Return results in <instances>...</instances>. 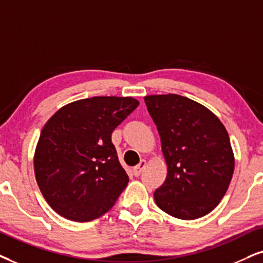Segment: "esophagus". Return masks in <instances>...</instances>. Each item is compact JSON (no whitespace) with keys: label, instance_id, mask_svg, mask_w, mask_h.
<instances>
[{"label":"esophagus","instance_id":"34e87169","mask_svg":"<svg viewBox=\"0 0 263 263\" xmlns=\"http://www.w3.org/2000/svg\"><path fill=\"white\" fill-rule=\"evenodd\" d=\"M145 165H147V161H145V160H141V162H139L138 165L135 166V167H134V175L136 176V177H138V176L142 174V171L144 170Z\"/></svg>","mask_w":263,"mask_h":263}]
</instances>
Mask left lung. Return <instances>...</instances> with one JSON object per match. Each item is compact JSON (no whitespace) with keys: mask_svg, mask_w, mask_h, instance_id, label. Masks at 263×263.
<instances>
[{"mask_svg":"<svg viewBox=\"0 0 263 263\" xmlns=\"http://www.w3.org/2000/svg\"><path fill=\"white\" fill-rule=\"evenodd\" d=\"M156 125L167 176L156 205L181 220H195L220 204L234 171L228 132L214 112L179 95L144 97Z\"/></svg>","mask_w":263,"mask_h":263,"instance_id":"8db88e82","label":"left lung"}]
</instances>
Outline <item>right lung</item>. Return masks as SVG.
<instances>
[{"mask_svg": "<svg viewBox=\"0 0 263 263\" xmlns=\"http://www.w3.org/2000/svg\"><path fill=\"white\" fill-rule=\"evenodd\" d=\"M138 104L132 97L80 99L46 122L34 155L35 177L57 214L88 222L114 206L128 176L119 162L111 134Z\"/></svg>", "mask_w": 263, "mask_h": 263, "instance_id": "obj_1", "label": "right lung"}]
</instances>
